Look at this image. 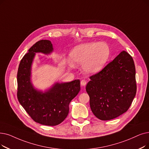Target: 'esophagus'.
<instances>
[{
	"instance_id": "34e87169",
	"label": "esophagus",
	"mask_w": 149,
	"mask_h": 149,
	"mask_svg": "<svg viewBox=\"0 0 149 149\" xmlns=\"http://www.w3.org/2000/svg\"><path fill=\"white\" fill-rule=\"evenodd\" d=\"M86 83H87V82H86V81L85 80H82L81 81V82H80V84H81V85L82 86H85L86 85Z\"/></svg>"
}]
</instances>
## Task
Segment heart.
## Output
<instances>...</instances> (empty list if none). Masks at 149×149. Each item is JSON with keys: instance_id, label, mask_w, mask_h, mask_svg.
<instances>
[{"instance_id": "1", "label": "heart", "mask_w": 149, "mask_h": 149, "mask_svg": "<svg viewBox=\"0 0 149 149\" xmlns=\"http://www.w3.org/2000/svg\"><path fill=\"white\" fill-rule=\"evenodd\" d=\"M109 49L103 42H87L75 47L69 54V66L81 65L83 72L86 75H94L102 69L108 61Z\"/></svg>"}]
</instances>
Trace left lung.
Instances as JSON below:
<instances>
[{"label": "left lung", "instance_id": "8db88e82", "mask_svg": "<svg viewBox=\"0 0 149 149\" xmlns=\"http://www.w3.org/2000/svg\"><path fill=\"white\" fill-rule=\"evenodd\" d=\"M135 75L132 57L123 50L100 72L90 77L86 91L95 116L108 120L128 110L136 93Z\"/></svg>", "mask_w": 149, "mask_h": 149}]
</instances>
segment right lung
<instances>
[{"instance_id": "1", "label": "right lung", "mask_w": 149, "mask_h": 149, "mask_svg": "<svg viewBox=\"0 0 149 149\" xmlns=\"http://www.w3.org/2000/svg\"><path fill=\"white\" fill-rule=\"evenodd\" d=\"M54 52L49 40L36 42L19 64L17 75V99L30 117L39 124L55 126L66 119L69 103L80 90V80L55 82L42 91L35 87L31 81V67L36 54L50 55Z\"/></svg>"}]
</instances>
